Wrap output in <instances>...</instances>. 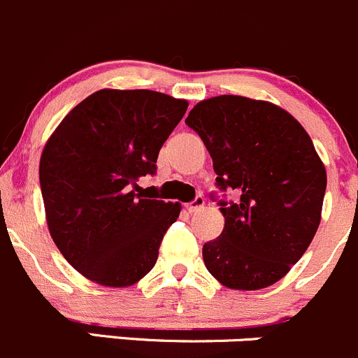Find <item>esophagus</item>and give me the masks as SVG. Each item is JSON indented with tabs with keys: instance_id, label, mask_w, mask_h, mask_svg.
<instances>
[{
	"instance_id": "1",
	"label": "esophagus",
	"mask_w": 358,
	"mask_h": 358,
	"mask_svg": "<svg viewBox=\"0 0 358 358\" xmlns=\"http://www.w3.org/2000/svg\"><path fill=\"white\" fill-rule=\"evenodd\" d=\"M203 206H204V197L197 196V197H194L189 204H187V210H189L190 213H194V211H199Z\"/></svg>"
}]
</instances>
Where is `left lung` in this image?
<instances>
[{"instance_id":"obj_1","label":"left lung","mask_w":358,"mask_h":358,"mask_svg":"<svg viewBox=\"0 0 358 358\" xmlns=\"http://www.w3.org/2000/svg\"><path fill=\"white\" fill-rule=\"evenodd\" d=\"M185 124L210 152L225 225L204 243L206 269L222 285H273L303 257L320 224L327 175L304 127L267 101L217 96L190 110ZM234 189V201L224 192Z\"/></svg>"}]
</instances>
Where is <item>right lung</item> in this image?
<instances>
[{
    "instance_id": "add662e5",
    "label": "right lung",
    "mask_w": 358,
    "mask_h": 358,
    "mask_svg": "<svg viewBox=\"0 0 358 358\" xmlns=\"http://www.w3.org/2000/svg\"><path fill=\"white\" fill-rule=\"evenodd\" d=\"M189 103L154 91L103 89L76 105L47 141L40 187L48 231L85 278L129 287L159 257L180 204L134 194Z\"/></svg>"
}]
</instances>
